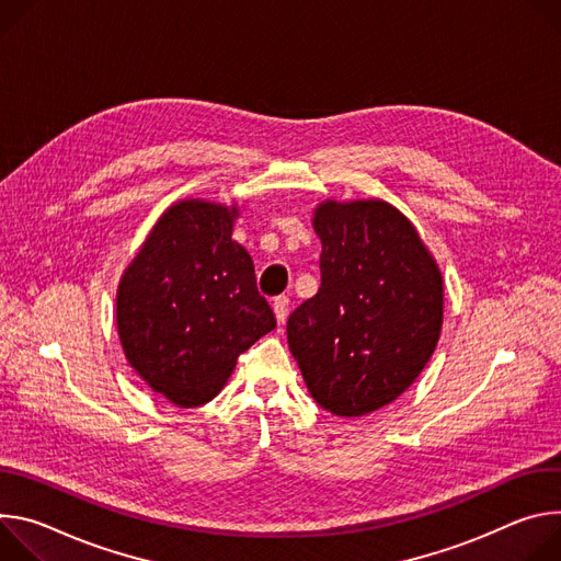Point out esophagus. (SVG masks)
<instances>
[{
	"label": "esophagus",
	"mask_w": 561,
	"mask_h": 561,
	"mask_svg": "<svg viewBox=\"0 0 561 561\" xmlns=\"http://www.w3.org/2000/svg\"><path fill=\"white\" fill-rule=\"evenodd\" d=\"M272 309H274L276 323H278V325H283V323H285V319H287V309H289V300H287V296H278V298H274Z\"/></svg>",
	"instance_id": "obj_1"
}]
</instances>
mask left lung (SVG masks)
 I'll list each match as a JSON object with an SVG mask.
<instances>
[{"label":"left lung","mask_w":561,"mask_h":561,"mask_svg":"<svg viewBox=\"0 0 561 561\" xmlns=\"http://www.w3.org/2000/svg\"><path fill=\"white\" fill-rule=\"evenodd\" d=\"M321 287L287 321L312 399L336 416L397 401L423 371L444 325V276L416 227L381 198L323 201Z\"/></svg>","instance_id":"obj_1"}]
</instances>
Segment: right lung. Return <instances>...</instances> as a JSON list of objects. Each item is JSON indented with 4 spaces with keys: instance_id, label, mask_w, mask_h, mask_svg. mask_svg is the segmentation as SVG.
Segmentation results:
<instances>
[{
    "instance_id": "1",
    "label": "right lung",
    "mask_w": 561,
    "mask_h": 561,
    "mask_svg": "<svg viewBox=\"0 0 561 561\" xmlns=\"http://www.w3.org/2000/svg\"><path fill=\"white\" fill-rule=\"evenodd\" d=\"M236 203H173L124 270L117 336L138 377L178 408L211 401L238 354L276 328L252 256L231 238Z\"/></svg>"
}]
</instances>
